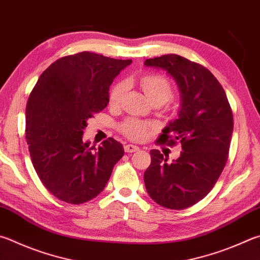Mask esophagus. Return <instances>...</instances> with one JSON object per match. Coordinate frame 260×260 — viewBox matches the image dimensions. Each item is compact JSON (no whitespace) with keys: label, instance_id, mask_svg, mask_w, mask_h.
I'll return each mask as SVG.
<instances>
[{"label":"esophagus","instance_id":"esophagus-1","mask_svg":"<svg viewBox=\"0 0 260 260\" xmlns=\"http://www.w3.org/2000/svg\"><path fill=\"white\" fill-rule=\"evenodd\" d=\"M124 150H125V152L132 153V152H135V151H139V146L128 143V144H126V145L124 146Z\"/></svg>","mask_w":260,"mask_h":260}]
</instances>
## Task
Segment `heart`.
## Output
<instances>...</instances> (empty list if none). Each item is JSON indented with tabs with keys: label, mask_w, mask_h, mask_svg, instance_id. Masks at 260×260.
Here are the masks:
<instances>
[{
	"label": "heart",
	"mask_w": 260,
	"mask_h": 260,
	"mask_svg": "<svg viewBox=\"0 0 260 260\" xmlns=\"http://www.w3.org/2000/svg\"><path fill=\"white\" fill-rule=\"evenodd\" d=\"M140 84L145 95L148 96L151 102L160 101L167 102L172 96V86L166 78L160 75H144L140 78ZM127 84L125 82L117 83L110 91V103L118 105L121 101L122 96L126 92ZM120 131L127 138L139 140L142 139L148 131V124L136 119H128L120 126Z\"/></svg>",
	"instance_id": "b5f03b06"
}]
</instances>
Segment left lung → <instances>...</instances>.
<instances>
[{"label":"left lung","instance_id":"1","mask_svg":"<svg viewBox=\"0 0 260 260\" xmlns=\"http://www.w3.org/2000/svg\"><path fill=\"white\" fill-rule=\"evenodd\" d=\"M145 67L162 69L181 94L177 119L169 121L159 141L182 144L181 155L151 150L144 184L151 199L168 209H185L204 199L228 161L233 115L224 88L204 66L177 54L146 59Z\"/></svg>","mask_w":260,"mask_h":260}]
</instances>
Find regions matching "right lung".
I'll use <instances>...</instances> for the list:
<instances>
[{
    "instance_id": "1",
    "label": "right lung",
    "mask_w": 260,
    "mask_h": 260,
    "mask_svg": "<svg viewBox=\"0 0 260 260\" xmlns=\"http://www.w3.org/2000/svg\"><path fill=\"white\" fill-rule=\"evenodd\" d=\"M132 60L81 52L41 75L26 107V140L32 166L55 198L73 205L100 194L124 148L109 138L96 149L84 142L87 119L109 103V87Z\"/></svg>"
}]
</instances>
